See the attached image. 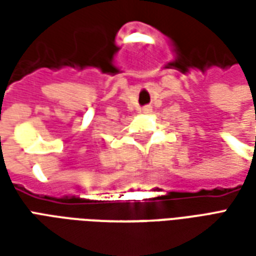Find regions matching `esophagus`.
Returning a JSON list of instances; mask_svg holds the SVG:
<instances>
[{"label": "esophagus", "instance_id": "obj_1", "mask_svg": "<svg viewBox=\"0 0 256 256\" xmlns=\"http://www.w3.org/2000/svg\"><path fill=\"white\" fill-rule=\"evenodd\" d=\"M142 112H144V114H150V112H152V108H150V106H144V108H142Z\"/></svg>", "mask_w": 256, "mask_h": 256}]
</instances>
